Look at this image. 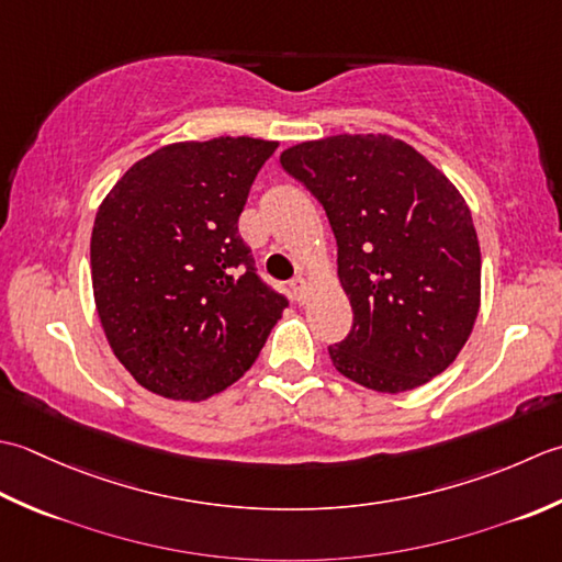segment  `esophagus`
I'll use <instances>...</instances> for the list:
<instances>
[{"label":"esophagus","mask_w":562,"mask_h":562,"mask_svg":"<svg viewBox=\"0 0 562 562\" xmlns=\"http://www.w3.org/2000/svg\"><path fill=\"white\" fill-rule=\"evenodd\" d=\"M289 295H291V301H295V303H305V279L303 277H295L289 283Z\"/></svg>","instance_id":"obj_1"}]
</instances>
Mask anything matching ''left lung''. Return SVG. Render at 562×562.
Segmentation results:
<instances>
[{
	"label": "left lung",
	"mask_w": 562,
	"mask_h": 562,
	"mask_svg": "<svg viewBox=\"0 0 562 562\" xmlns=\"http://www.w3.org/2000/svg\"><path fill=\"white\" fill-rule=\"evenodd\" d=\"M323 203L353 325L329 347L335 369L375 393L443 373L480 311L473 215L446 175L383 133L331 135L281 153Z\"/></svg>",
	"instance_id": "1"
}]
</instances>
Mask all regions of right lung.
Returning a JSON list of instances; mask_svg holds the SVG:
<instances>
[{"label":"right lung","mask_w":562,"mask_h":562,"mask_svg":"<svg viewBox=\"0 0 562 562\" xmlns=\"http://www.w3.org/2000/svg\"><path fill=\"white\" fill-rule=\"evenodd\" d=\"M279 143H171L101 201L91 285L116 359L169 400H205L257 361L289 301L257 277L237 233L251 181Z\"/></svg>","instance_id":"add662e5"}]
</instances>
